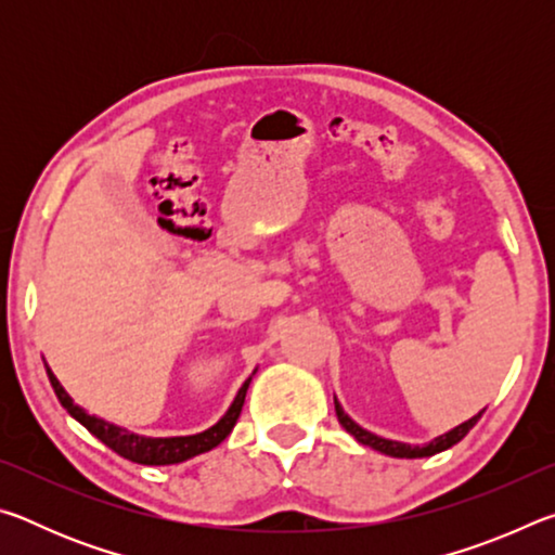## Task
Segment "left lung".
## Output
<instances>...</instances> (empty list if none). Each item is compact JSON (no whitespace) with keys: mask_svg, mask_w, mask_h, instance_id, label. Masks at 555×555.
<instances>
[{"mask_svg":"<svg viewBox=\"0 0 555 555\" xmlns=\"http://www.w3.org/2000/svg\"><path fill=\"white\" fill-rule=\"evenodd\" d=\"M335 413H337V421H340V426L347 430V434L354 436L357 443L370 446V448H374V450H379V453H384V455H391V457H409V460H411V457H430V455L443 453V450H448V448H453L455 443H460V440H463V438L469 434V428H473V426L477 424V421H480L485 409H482L480 413H477V416L467 418L465 424L450 428L448 434L438 436V438L430 440V443H424V446H409V443H401V440H389V438H382V436L370 434L367 428H362L360 424H354V421H352L350 416H347V413H345L343 406H340V401H337V399H335Z\"/></svg>","mask_w":555,"mask_h":555,"instance_id":"obj_1","label":"left lung"}]
</instances>
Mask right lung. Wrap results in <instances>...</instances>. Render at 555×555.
<instances>
[{
  "label": "right lung",
  "instance_id": "obj_1",
  "mask_svg": "<svg viewBox=\"0 0 555 555\" xmlns=\"http://www.w3.org/2000/svg\"><path fill=\"white\" fill-rule=\"evenodd\" d=\"M46 372H49L51 387L55 391V397H59L61 406L68 411L70 416L78 421V424L86 426L92 436L102 440L107 448L115 450L117 455L127 457V460H131V463H139V465H176V463H183V460H191L195 455L208 453V450L218 448L222 440L232 434L234 424H237L242 406H244V397H247V389H249V382L257 374V370L251 372V377L242 384L237 397H234V401L230 403V409L224 411V416L208 430H203V434L173 436V438H149V436L131 434V430L109 424V421H105V418L90 416V413L82 406H78V403L70 399V393L61 387V382L55 379V374L51 372L49 364H46Z\"/></svg>",
  "mask_w": 555,
  "mask_h": 555
}]
</instances>
